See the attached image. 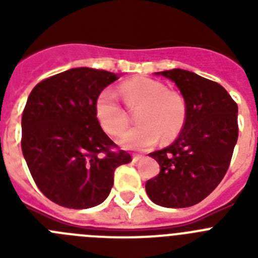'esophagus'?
Listing matches in <instances>:
<instances>
[{"instance_id": "34e87169", "label": "esophagus", "mask_w": 258, "mask_h": 258, "mask_svg": "<svg viewBox=\"0 0 258 258\" xmlns=\"http://www.w3.org/2000/svg\"><path fill=\"white\" fill-rule=\"evenodd\" d=\"M143 157V155H138V154H134L133 155V163H137L138 160H141Z\"/></svg>"}]
</instances>
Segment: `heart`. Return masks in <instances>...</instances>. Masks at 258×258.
I'll return each mask as SVG.
<instances>
[{
    "label": "heart",
    "instance_id": "heart-1",
    "mask_svg": "<svg viewBox=\"0 0 258 258\" xmlns=\"http://www.w3.org/2000/svg\"><path fill=\"white\" fill-rule=\"evenodd\" d=\"M120 95L136 111L137 126L125 133L121 145L131 150L150 149L157 141H172L179 136L187 120V102L177 90L150 77H134L120 85ZM95 117L109 136L117 137L127 126V115L109 89L98 94Z\"/></svg>",
    "mask_w": 258,
    "mask_h": 258
}]
</instances>
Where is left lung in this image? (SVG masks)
Wrapping results in <instances>:
<instances>
[{
  "instance_id": "8db88e82",
  "label": "left lung",
  "mask_w": 258,
  "mask_h": 258,
  "mask_svg": "<svg viewBox=\"0 0 258 258\" xmlns=\"http://www.w3.org/2000/svg\"><path fill=\"white\" fill-rule=\"evenodd\" d=\"M187 102V120L178 138L150 154L160 173L146 182L157 206L186 208L206 199L226 174L238 141V104L226 89L190 71H163Z\"/></svg>"
}]
</instances>
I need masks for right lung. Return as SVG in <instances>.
Instances as JSON below:
<instances>
[{"mask_svg": "<svg viewBox=\"0 0 258 258\" xmlns=\"http://www.w3.org/2000/svg\"><path fill=\"white\" fill-rule=\"evenodd\" d=\"M117 75L72 68L33 88L22 116V151L32 178L47 199L71 209L103 203L117 166L132 161L95 117L98 94Z\"/></svg>", "mask_w": 258, "mask_h": 258, "instance_id": "right-lung-1", "label": "right lung"}]
</instances>
